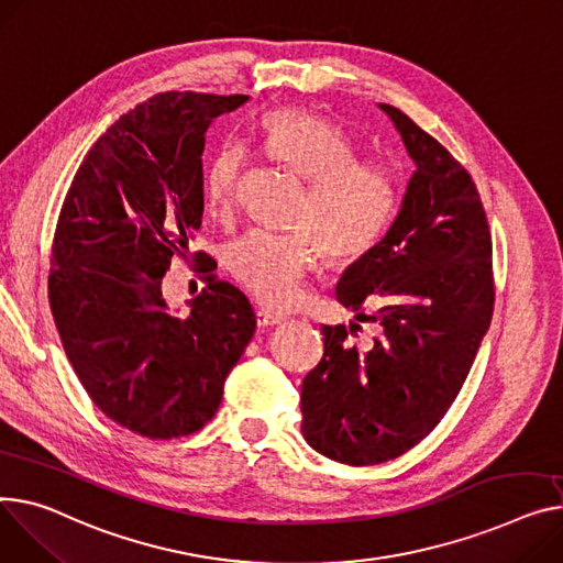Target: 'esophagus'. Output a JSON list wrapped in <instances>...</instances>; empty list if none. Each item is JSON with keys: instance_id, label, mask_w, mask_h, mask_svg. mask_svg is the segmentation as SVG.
<instances>
[{"instance_id": "esophagus-1", "label": "esophagus", "mask_w": 563, "mask_h": 563, "mask_svg": "<svg viewBox=\"0 0 563 563\" xmlns=\"http://www.w3.org/2000/svg\"><path fill=\"white\" fill-rule=\"evenodd\" d=\"M285 317L283 314H278V312H272V310H267V308H255V321H257V325H276V323H280Z\"/></svg>"}]
</instances>
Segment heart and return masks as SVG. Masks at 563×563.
Here are the masks:
<instances>
[{
  "instance_id": "b5f03b06",
  "label": "heart",
  "mask_w": 563,
  "mask_h": 563,
  "mask_svg": "<svg viewBox=\"0 0 563 563\" xmlns=\"http://www.w3.org/2000/svg\"><path fill=\"white\" fill-rule=\"evenodd\" d=\"M260 137L274 161L308 178L294 231H251L227 249L233 278L260 303H296L317 257L349 265L385 238L398 210V178L380 161H362L360 148L336 124L298 108H276L260 120ZM249 154L238 142L217 148L203 172V201L229 212L240 195Z\"/></svg>"
}]
</instances>
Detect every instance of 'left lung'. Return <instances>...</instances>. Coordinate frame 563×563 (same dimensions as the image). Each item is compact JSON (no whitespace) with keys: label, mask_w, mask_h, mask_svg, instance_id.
<instances>
[{"label":"left lung","mask_w":563,"mask_h":563,"mask_svg":"<svg viewBox=\"0 0 563 563\" xmlns=\"http://www.w3.org/2000/svg\"><path fill=\"white\" fill-rule=\"evenodd\" d=\"M380 108L417 172L387 235L336 285L340 303L378 336L353 344L360 323L321 325L323 357L301 387L306 441L351 466L396 460L439 426L496 301L489 221L471 174L405 112Z\"/></svg>","instance_id":"left-lung-1"}]
</instances>
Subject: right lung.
I'll return each mask as SVG.
<instances>
[{"mask_svg":"<svg viewBox=\"0 0 563 563\" xmlns=\"http://www.w3.org/2000/svg\"><path fill=\"white\" fill-rule=\"evenodd\" d=\"M246 101L161 92L137 103L90 146L56 221L49 306L65 355L103 415L140 437L201 430L255 330L249 298L192 251L206 131ZM174 256L207 283L183 316L162 296Z\"/></svg>","mask_w":563,"mask_h":563,"instance_id":"right-lung-1","label":"right lung"}]
</instances>
